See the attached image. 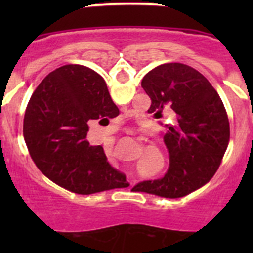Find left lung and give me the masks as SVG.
Wrapping results in <instances>:
<instances>
[{
  "label": "left lung",
  "mask_w": 253,
  "mask_h": 253,
  "mask_svg": "<svg viewBox=\"0 0 253 253\" xmlns=\"http://www.w3.org/2000/svg\"><path fill=\"white\" fill-rule=\"evenodd\" d=\"M142 87L152 100L148 113L158 119L171 109L173 122L165 124L163 137L169 171L165 177L143 181L133 190L182 198L204 186L220 166L231 135L227 111L210 82L186 64L156 67L143 77Z\"/></svg>",
  "instance_id": "left-lung-1"
}]
</instances>
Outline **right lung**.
<instances>
[{"mask_svg":"<svg viewBox=\"0 0 253 253\" xmlns=\"http://www.w3.org/2000/svg\"><path fill=\"white\" fill-rule=\"evenodd\" d=\"M119 115L104 78L88 67L54 69L31 95L24 116V139L42 173L81 195L129 184L109 165L101 146L86 139L88 124Z\"/></svg>","mask_w":253,"mask_h":253,"instance_id":"right-lung-1","label":"right lung"}]
</instances>
